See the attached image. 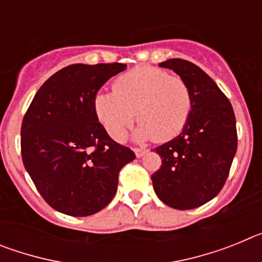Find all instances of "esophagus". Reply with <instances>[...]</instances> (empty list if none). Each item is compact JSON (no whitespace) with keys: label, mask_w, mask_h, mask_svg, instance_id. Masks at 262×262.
Instances as JSON below:
<instances>
[{"label":"esophagus","mask_w":262,"mask_h":262,"mask_svg":"<svg viewBox=\"0 0 262 262\" xmlns=\"http://www.w3.org/2000/svg\"><path fill=\"white\" fill-rule=\"evenodd\" d=\"M134 152H135L136 157H143L147 151L145 149H140V148H134Z\"/></svg>","instance_id":"1"}]
</instances>
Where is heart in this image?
<instances>
[{
    "label": "heart",
    "instance_id": "obj_1",
    "mask_svg": "<svg viewBox=\"0 0 262 262\" xmlns=\"http://www.w3.org/2000/svg\"><path fill=\"white\" fill-rule=\"evenodd\" d=\"M193 94L180 76L156 68H136L117 78L111 93L94 98V110L111 138L122 142L134 120L140 142H168L181 133L190 117Z\"/></svg>",
    "mask_w": 262,
    "mask_h": 262
}]
</instances>
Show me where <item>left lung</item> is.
<instances>
[{"mask_svg": "<svg viewBox=\"0 0 262 262\" xmlns=\"http://www.w3.org/2000/svg\"><path fill=\"white\" fill-rule=\"evenodd\" d=\"M159 66L186 81L193 107L181 134L155 149L163 165L152 174V184L169 207L195 209L215 198L226 184L237 148L235 114L228 98L200 67L182 59Z\"/></svg>", "mask_w": 262, "mask_h": 262, "instance_id": "8db88e82", "label": "left lung"}]
</instances>
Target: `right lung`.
I'll list each match as a JSON object with an SVG mask.
<instances>
[{"instance_id": "1", "label": "right lung", "mask_w": 262, "mask_h": 262, "mask_svg": "<svg viewBox=\"0 0 262 262\" xmlns=\"http://www.w3.org/2000/svg\"><path fill=\"white\" fill-rule=\"evenodd\" d=\"M126 64H72L51 76L23 118V165L46 202L71 216L101 211L117 193L118 174L135 159L98 122L94 98Z\"/></svg>"}]
</instances>
